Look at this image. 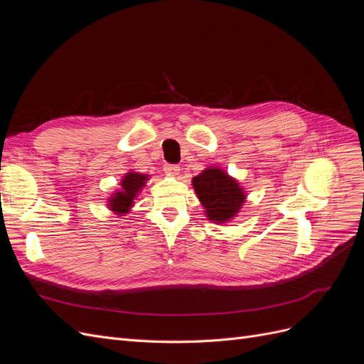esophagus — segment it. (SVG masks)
Masks as SVG:
<instances>
[{
  "label": "esophagus",
  "mask_w": 364,
  "mask_h": 364,
  "mask_svg": "<svg viewBox=\"0 0 364 364\" xmlns=\"http://www.w3.org/2000/svg\"><path fill=\"white\" fill-rule=\"evenodd\" d=\"M164 170H165V173L176 176V174H179L181 167H179V165H176V164H167V165H165V167H164Z\"/></svg>",
  "instance_id": "esophagus-1"
}]
</instances>
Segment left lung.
<instances>
[{
  "label": "left lung",
  "mask_w": 364,
  "mask_h": 364,
  "mask_svg": "<svg viewBox=\"0 0 364 364\" xmlns=\"http://www.w3.org/2000/svg\"><path fill=\"white\" fill-rule=\"evenodd\" d=\"M193 185L206 209L208 218L213 222H228L238 213L246 199L238 182L218 168L203 170L193 179Z\"/></svg>",
  "instance_id": "8db88e82"
}]
</instances>
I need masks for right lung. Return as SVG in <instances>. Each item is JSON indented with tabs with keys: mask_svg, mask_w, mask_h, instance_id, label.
<instances>
[{
	"mask_svg": "<svg viewBox=\"0 0 364 364\" xmlns=\"http://www.w3.org/2000/svg\"><path fill=\"white\" fill-rule=\"evenodd\" d=\"M146 181H147L146 174H139V173L126 174L124 179L121 181L123 190L119 193H115V196L111 197L109 208H111L115 214H119V215L127 214L130 211L132 205H134V199L141 191L142 186H144Z\"/></svg>",
	"mask_w": 364,
	"mask_h": 364,
	"instance_id": "add662e5",
	"label": "right lung"
}]
</instances>
